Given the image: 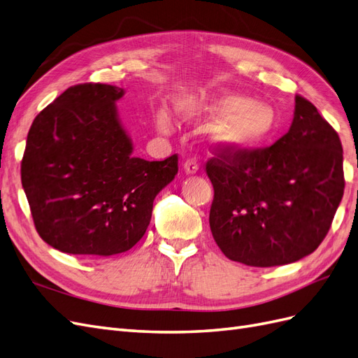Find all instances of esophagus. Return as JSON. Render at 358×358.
<instances>
[{
  "label": "esophagus",
  "mask_w": 358,
  "mask_h": 358,
  "mask_svg": "<svg viewBox=\"0 0 358 358\" xmlns=\"http://www.w3.org/2000/svg\"><path fill=\"white\" fill-rule=\"evenodd\" d=\"M183 170H185L187 175H196L199 171V164L196 159H187L183 162Z\"/></svg>",
  "instance_id": "34e87169"
}]
</instances>
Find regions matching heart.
<instances>
[{"instance_id": "b5f03b06", "label": "heart", "mask_w": 358, "mask_h": 358, "mask_svg": "<svg viewBox=\"0 0 358 358\" xmlns=\"http://www.w3.org/2000/svg\"><path fill=\"white\" fill-rule=\"evenodd\" d=\"M176 107L188 121L215 119L206 129L209 140L237 152L262 146L276 128V112L272 106L230 92L182 96ZM155 122L161 133L171 131L173 119L166 107L157 110Z\"/></svg>"}]
</instances>
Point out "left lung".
I'll list each match as a JSON object with an SVG mask.
<instances>
[{
  "instance_id": "obj_1",
  "label": "left lung",
  "mask_w": 358,
  "mask_h": 358,
  "mask_svg": "<svg viewBox=\"0 0 358 358\" xmlns=\"http://www.w3.org/2000/svg\"><path fill=\"white\" fill-rule=\"evenodd\" d=\"M213 185L209 224L227 258L284 266L312 254L343 196V150L317 107L296 96L285 136L262 150L224 149L206 164Z\"/></svg>"
}]
</instances>
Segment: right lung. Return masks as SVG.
<instances>
[{
  "mask_svg": "<svg viewBox=\"0 0 358 358\" xmlns=\"http://www.w3.org/2000/svg\"><path fill=\"white\" fill-rule=\"evenodd\" d=\"M122 88L76 85L32 122L20 166L40 237L73 255L109 257L131 249L154 200L178 175V155L146 161L119 119Z\"/></svg>",
  "mask_w": 358,
  "mask_h": 358,
  "instance_id": "right-lung-1",
  "label": "right lung"
}]
</instances>
